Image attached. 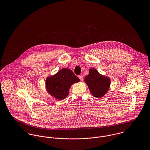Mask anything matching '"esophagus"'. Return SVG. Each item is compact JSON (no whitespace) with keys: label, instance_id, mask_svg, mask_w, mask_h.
Instances as JSON below:
<instances>
[{"label":"esophagus","instance_id":"1","mask_svg":"<svg viewBox=\"0 0 150 150\" xmlns=\"http://www.w3.org/2000/svg\"><path fill=\"white\" fill-rule=\"evenodd\" d=\"M79 78L80 79V80L81 81H82V80H83V76H82V75H80V76H79Z\"/></svg>","mask_w":150,"mask_h":150}]
</instances>
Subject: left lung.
Instances as JSON below:
<instances>
[{"label": "left lung", "instance_id": "left-lung-1", "mask_svg": "<svg viewBox=\"0 0 150 150\" xmlns=\"http://www.w3.org/2000/svg\"><path fill=\"white\" fill-rule=\"evenodd\" d=\"M84 81L91 94L96 98H101L105 95L109 90L110 84L109 77L100 74L95 68L89 69V74L85 77Z\"/></svg>", "mask_w": 150, "mask_h": 150}]
</instances>
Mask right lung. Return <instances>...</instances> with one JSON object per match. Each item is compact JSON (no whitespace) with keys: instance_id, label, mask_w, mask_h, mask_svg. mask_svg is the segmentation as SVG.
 <instances>
[{"instance_id":"1","label":"right lung","mask_w":150,"mask_h":150,"mask_svg":"<svg viewBox=\"0 0 150 150\" xmlns=\"http://www.w3.org/2000/svg\"><path fill=\"white\" fill-rule=\"evenodd\" d=\"M80 81L71 70L62 68L54 75L46 78V89L52 96L58 100H61L68 96L70 86Z\"/></svg>"}]
</instances>
